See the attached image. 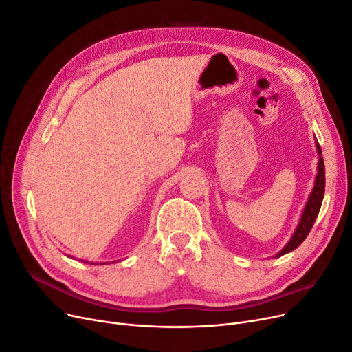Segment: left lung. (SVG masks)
<instances>
[{
	"instance_id": "1",
	"label": "left lung",
	"mask_w": 352,
	"mask_h": 352,
	"mask_svg": "<svg viewBox=\"0 0 352 352\" xmlns=\"http://www.w3.org/2000/svg\"><path fill=\"white\" fill-rule=\"evenodd\" d=\"M315 146H316V152H318V173L315 177V186L309 194L307 204H305L302 216L299 219V223L295 228L292 237H290V240L285 244V248L279 253L274 254L273 257H280V256L292 252L300 246L302 241L309 234L311 228L319 214L320 206H322L324 194H325V165H324V158H322V151H320V146H319L316 138H315Z\"/></svg>"
}]
</instances>
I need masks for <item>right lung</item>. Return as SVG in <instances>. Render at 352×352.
Segmentation results:
<instances>
[{"label": "right lung", "instance_id": "right-lung-1", "mask_svg": "<svg viewBox=\"0 0 352 352\" xmlns=\"http://www.w3.org/2000/svg\"><path fill=\"white\" fill-rule=\"evenodd\" d=\"M67 257H70V256H67ZM72 258H74V257H72ZM85 263H89V262H86V261H83ZM90 265H96V263H94V262H90ZM99 265V263H98ZM100 265H106V263H100Z\"/></svg>", "mask_w": 352, "mask_h": 352}]
</instances>
